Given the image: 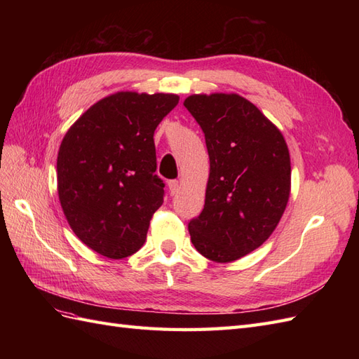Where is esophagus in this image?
Instances as JSON below:
<instances>
[{"mask_svg":"<svg viewBox=\"0 0 359 359\" xmlns=\"http://www.w3.org/2000/svg\"><path fill=\"white\" fill-rule=\"evenodd\" d=\"M168 187H169V193L172 194V196H175V194H178L180 189H181V184L177 180H172V181H169Z\"/></svg>","mask_w":359,"mask_h":359,"instance_id":"esophagus-1","label":"esophagus"}]
</instances>
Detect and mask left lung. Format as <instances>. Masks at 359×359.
<instances>
[{
    "label": "left lung",
    "instance_id": "8db88e82",
    "mask_svg": "<svg viewBox=\"0 0 359 359\" xmlns=\"http://www.w3.org/2000/svg\"><path fill=\"white\" fill-rule=\"evenodd\" d=\"M184 106L210 156L203 211L189 223L191 243L212 262H233L262 245L286 210L289 148L277 126L240 94H193Z\"/></svg>",
    "mask_w": 359,
    "mask_h": 359
}]
</instances>
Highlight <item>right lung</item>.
I'll return each mask as SVG.
<instances>
[{
	"instance_id": "obj_1",
	"label": "right lung",
	"mask_w": 359,
	"mask_h": 359,
	"mask_svg": "<svg viewBox=\"0 0 359 359\" xmlns=\"http://www.w3.org/2000/svg\"><path fill=\"white\" fill-rule=\"evenodd\" d=\"M180 102L177 94L119 91L85 111L62 137L58 198L74 235L109 259L144 245L163 203L154 132Z\"/></svg>"
}]
</instances>
